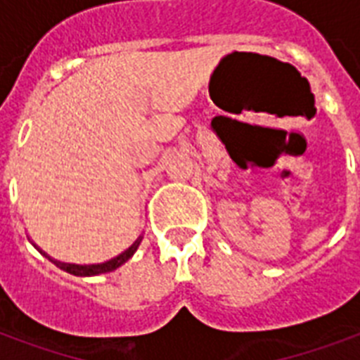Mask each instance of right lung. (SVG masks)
Returning <instances> with one entry per match:
<instances>
[{"label":"right lung","mask_w":360,"mask_h":360,"mask_svg":"<svg viewBox=\"0 0 360 360\" xmlns=\"http://www.w3.org/2000/svg\"><path fill=\"white\" fill-rule=\"evenodd\" d=\"M141 237L134 240V245L129 246L123 254L120 256H115L114 259H110V262H104V263H97V265H72V263H61V262H52L58 265L59 269H63L67 273L75 274V276H95V274H103V273H110V271H114V269L121 267L127 259L132 257V254L136 252L138 245H140Z\"/></svg>","instance_id":"1"}]
</instances>
